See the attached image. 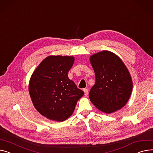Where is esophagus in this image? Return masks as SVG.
<instances>
[{
  "instance_id": "1",
  "label": "esophagus",
  "mask_w": 153,
  "mask_h": 153,
  "mask_svg": "<svg viewBox=\"0 0 153 153\" xmlns=\"http://www.w3.org/2000/svg\"><path fill=\"white\" fill-rule=\"evenodd\" d=\"M84 94H85V96H87L88 95V90L87 88H84Z\"/></svg>"
}]
</instances>
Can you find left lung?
Segmentation results:
<instances>
[{
  "instance_id": "1",
  "label": "left lung",
  "mask_w": 153,
  "mask_h": 153,
  "mask_svg": "<svg viewBox=\"0 0 153 153\" xmlns=\"http://www.w3.org/2000/svg\"><path fill=\"white\" fill-rule=\"evenodd\" d=\"M95 84L89 92L90 101L98 109L111 113L128 101L133 87L127 68L120 58L104 50L90 56Z\"/></svg>"
}]
</instances>
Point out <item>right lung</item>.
<instances>
[{
	"label": "right lung",
	"mask_w": 153,
	"mask_h": 153,
	"mask_svg": "<svg viewBox=\"0 0 153 153\" xmlns=\"http://www.w3.org/2000/svg\"><path fill=\"white\" fill-rule=\"evenodd\" d=\"M74 62L73 56H48L30 77L29 91L33 103L38 112L50 120L67 119L84 95V91L68 76Z\"/></svg>",
	"instance_id": "right-lung-1"
}]
</instances>
